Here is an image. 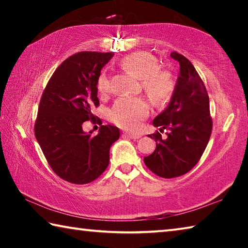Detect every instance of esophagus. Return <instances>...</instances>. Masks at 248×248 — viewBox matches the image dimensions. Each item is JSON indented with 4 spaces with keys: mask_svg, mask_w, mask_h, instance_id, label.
Here are the masks:
<instances>
[{
    "mask_svg": "<svg viewBox=\"0 0 248 248\" xmlns=\"http://www.w3.org/2000/svg\"><path fill=\"white\" fill-rule=\"evenodd\" d=\"M124 137H128V138H130V139H133V140L139 139V138L141 137L140 134H136V133H131V132H124Z\"/></svg>",
    "mask_w": 248,
    "mask_h": 248,
    "instance_id": "34e87169",
    "label": "esophagus"
}]
</instances>
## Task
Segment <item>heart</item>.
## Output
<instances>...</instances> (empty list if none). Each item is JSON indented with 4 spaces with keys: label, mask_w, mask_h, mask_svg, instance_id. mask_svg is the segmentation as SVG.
Segmentation results:
<instances>
[{
    "label": "heart",
    "mask_w": 248,
    "mask_h": 248,
    "mask_svg": "<svg viewBox=\"0 0 248 248\" xmlns=\"http://www.w3.org/2000/svg\"><path fill=\"white\" fill-rule=\"evenodd\" d=\"M120 66L140 78L141 87L155 104H165L173 97L177 87L175 75L170 70L159 68V62L153 54L145 51L130 53L121 59ZM96 86L103 96L111 93L112 84L106 72L98 75ZM149 112L150 105L142 96L120 97L111 107L109 118L120 128L136 130Z\"/></svg>",
    "instance_id": "obj_1"
}]
</instances>
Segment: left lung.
Here are the masks:
<instances>
[{"mask_svg": "<svg viewBox=\"0 0 248 248\" xmlns=\"http://www.w3.org/2000/svg\"><path fill=\"white\" fill-rule=\"evenodd\" d=\"M170 57L180 65L177 87L169 107L153 120L161 128L149 134L156 149L144 157L146 167L163 178L179 177L194 169L207 148L213 124L207 89L195 66L177 52ZM165 128L169 132L162 140Z\"/></svg>", "mask_w": 248, "mask_h": 248, "instance_id": "8db88e82", "label": "left lung"}]
</instances>
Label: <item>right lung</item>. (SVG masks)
Instances as JSON below:
<instances>
[{"label":"right lung","mask_w":248,"mask_h":248,"mask_svg":"<svg viewBox=\"0 0 248 248\" xmlns=\"http://www.w3.org/2000/svg\"><path fill=\"white\" fill-rule=\"evenodd\" d=\"M114 52L82 51L54 71L41 95L35 136L51 170L66 182L83 185L102 175L109 164V150L119 139V129L100 125L92 137L82 125L100 124L92 112L99 106L97 78Z\"/></svg>","instance_id":"obj_1"}]
</instances>
